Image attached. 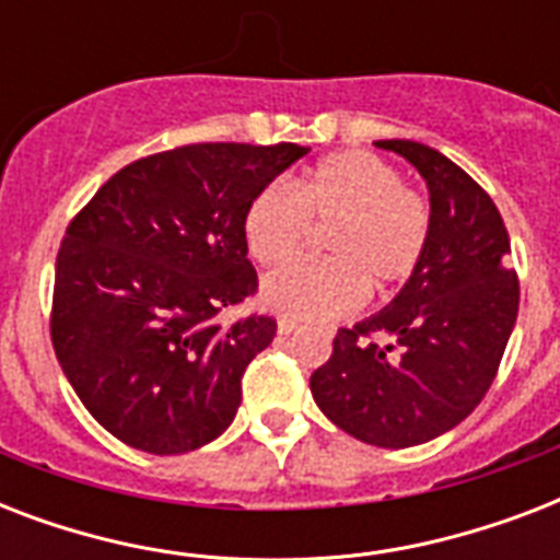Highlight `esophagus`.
Returning a JSON list of instances; mask_svg holds the SVG:
<instances>
[{"label": "esophagus", "mask_w": 560, "mask_h": 560, "mask_svg": "<svg viewBox=\"0 0 560 560\" xmlns=\"http://www.w3.org/2000/svg\"><path fill=\"white\" fill-rule=\"evenodd\" d=\"M299 328H302V325H299L296 319H290V316H281L279 319V334H293L299 331Z\"/></svg>", "instance_id": "34e87169"}]
</instances>
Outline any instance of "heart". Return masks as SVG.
<instances>
[{
    "label": "heart",
    "mask_w": 560,
    "mask_h": 560,
    "mask_svg": "<svg viewBox=\"0 0 560 560\" xmlns=\"http://www.w3.org/2000/svg\"><path fill=\"white\" fill-rule=\"evenodd\" d=\"M311 220L327 226L328 258L296 261L264 279V302L296 319H331L372 293L407 284L424 261L433 211L404 174L369 151H342L293 183H270L244 211L246 249L258 264L290 261Z\"/></svg>",
    "instance_id": "1"
}]
</instances>
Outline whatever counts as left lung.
Segmentation results:
<instances>
[{"label": "left lung", "mask_w": 560, "mask_h": 560, "mask_svg": "<svg viewBox=\"0 0 560 560\" xmlns=\"http://www.w3.org/2000/svg\"><path fill=\"white\" fill-rule=\"evenodd\" d=\"M418 168L433 232L395 302L340 328L311 374L316 407L360 442L412 447L447 433L486 398L512 337L521 281L494 200L444 153L407 139L377 142Z\"/></svg>", "instance_id": "left-lung-1"}]
</instances>
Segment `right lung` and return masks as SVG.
Segmentation results:
<instances>
[{
  "label": "right lung",
  "instance_id": "right-lung-1",
  "mask_svg": "<svg viewBox=\"0 0 560 560\" xmlns=\"http://www.w3.org/2000/svg\"><path fill=\"white\" fill-rule=\"evenodd\" d=\"M311 148L202 142L130 162L66 226L51 346L74 395L118 442L174 456L218 439L276 319L223 307L258 293L244 211Z\"/></svg>",
  "mask_w": 560,
  "mask_h": 560
}]
</instances>
